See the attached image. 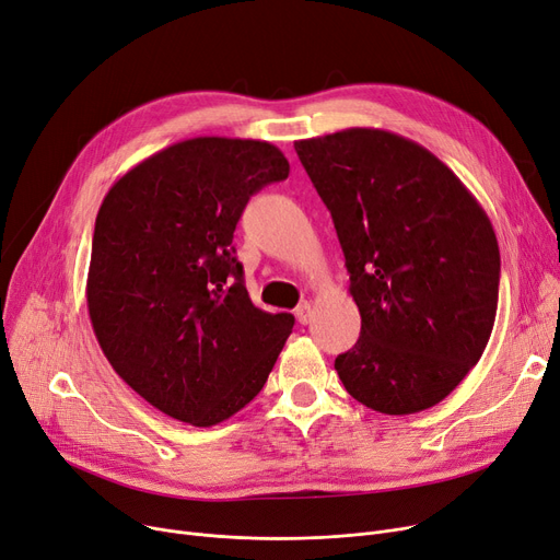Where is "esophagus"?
Masks as SVG:
<instances>
[{"label":"esophagus","mask_w":560,"mask_h":560,"mask_svg":"<svg viewBox=\"0 0 560 560\" xmlns=\"http://www.w3.org/2000/svg\"><path fill=\"white\" fill-rule=\"evenodd\" d=\"M311 315H313L311 302H302V304L295 308V318H298L300 325H308V323H311Z\"/></svg>","instance_id":"obj_1"}]
</instances>
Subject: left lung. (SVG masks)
<instances>
[{
  "mask_svg": "<svg viewBox=\"0 0 560 560\" xmlns=\"http://www.w3.org/2000/svg\"><path fill=\"white\" fill-rule=\"evenodd\" d=\"M346 254L361 336L334 369L382 415L442 402L488 346L499 242L488 212L421 143L377 128L295 141Z\"/></svg>",
  "mask_w": 560,
  "mask_h": 560,
  "instance_id": "left-lung-1",
  "label": "left lung"
}]
</instances>
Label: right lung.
Listing matches in <instances>:
<instances>
[{
	"mask_svg": "<svg viewBox=\"0 0 560 560\" xmlns=\"http://www.w3.org/2000/svg\"><path fill=\"white\" fill-rule=\"evenodd\" d=\"M288 174L270 141L194 137L132 166L103 199L91 325L118 377L166 417L222 423L275 369L295 318L252 304L233 231L252 194Z\"/></svg>",
	"mask_w": 560,
	"mask_h": 560,
	"instance_id": "add662e5",
	"label": "right lung"
}]
</instances>
